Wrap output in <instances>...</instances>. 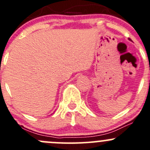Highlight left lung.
Wrapping results in <instances>:
<instances>
[{
  "label": "left lung",
  "mask_w": 150,
  "mask_h": 150,
  "mask_svg": "<svg viewBox=\"0 0 150 150\" xmlns=\"http://www.w3.org/2000/svg\"><path fill=\"white\" fill-rule=\"evenodd\" d=\"M129 40H130V39H129Z\"/></svg>",
  "instance_id": "left-lung-1"
}]
</instances>
